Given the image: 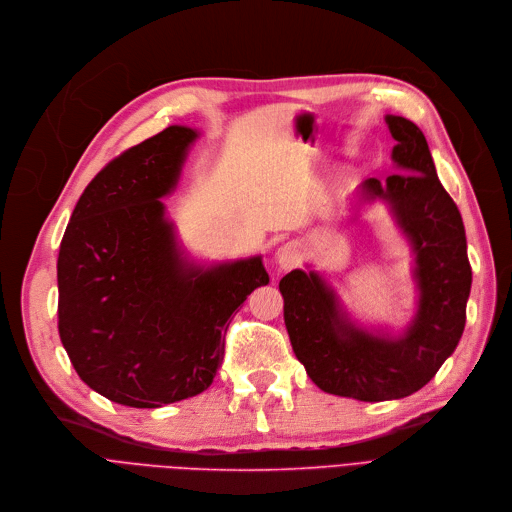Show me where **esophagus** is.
<instances>
[{
	"mask_svg": "<svg viewBox=\"0 0 512 512\" xmlns=\"http://www.w3.org/2000/svg\"><path fill=\"white\" fill-rule=\"evenodd\" d=\"M302 254H300V246L296 241L283 243V246L277 250V264L281 269H294V266L300 262Z\"/></svg>",
	"mask_w": 512,
	"mask_h": 512,
	"instance_id": "obj_1",
	"label": "esophagus"
}]
</instances>
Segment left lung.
Masks as SVG:
<instances>
[{
	"mask_svg": "<svg viewBox=\"0 0 512 512\" xmlns=\"http://www.w3.org/2000/svg\"><path fill=\"white\" fill-rule=\"evenodd\" d=\"M398 141L392 152L402 173L362 185L364 200H387L417 254L419 312L400 339L354 327L333 291L300 269L279 281L291 348L323 392L362 402L398 400L419 392L458 346L465 331L471 264L460 212L437 179L423 131L387 116Z\"/></svg>",
	"mask_w": 512,
	"mask_h": 512,
	"instance_id": "obj_1",
	"label": "left lung"
}]
</instances>
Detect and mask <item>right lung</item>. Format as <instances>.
<instances>
[{
	"label": "right lung",
	"mask_w": 512,
	"mask_h": 512,
	"mask_svg": "<svg viewBox=\"0 0 512 512\" xmlns=\"http://www.w3.org/2000/svg\"><path fill=\"white\" fill-rule=\"evenodd\" d=\"M198 133L168 127L110 160L85 187L58 254V331L79 377L104 398L158 408L202 394L231 316L269 283L260 256L187 264L164 218Z\"/></svg>",
	"instance_id": "right-lung-1"
}]
</instances>
